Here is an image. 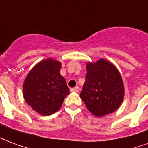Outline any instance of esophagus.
<instances>
[{"label": "esophagus", "mask_w": 148, "mask_h": 148, "mask_svg": "<svg viewBox=\"0 0 148 148\" xmlns=\"http://www.w3.org/2000/svg\"><path fill=\"white\" fill-rule=\"evenodd\" d=\"M71 91L74 92H78L79 91H80V88H79L78 86H76V87H74V88H71Z\"/></svg>", "instance_id": "34e87169"}]
</instances>
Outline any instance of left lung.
I'll return each instance as SVG.
<instances>
[{"instance_id": "left-lung-1", "label": "left lung", "mask_w": 148, "mask_h": 148, "mask_svg": "<svg viewBox=\"0 0 148 148\" xmlns=\"http://www.w3.org/2000/svg\"><path fill=\"white\" fill-rule=\"evenodd\" d=\"M86 69L80 97L87 109L97 117L116 111L124 98L123 82L118 69L105 59L88 62Z\"/></svg>"}]
</instances>
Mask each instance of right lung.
I'll return each instance as SVG.
<instances>
[{
    "label": "right lung",
    "instance_id": "add662e5",
    "mask_svg": "<svg viewBox=\"0 0 148 148\" xmlns=\"http://www.w3.org/2000/svg\"><path fill=\"white\" fill-rule=\"evenodd\" d=\"M60 62L48 58L35 65L25 79V100L42 116L55 113L69 94L66 81L60 73Z\"/></svg>",
    "mask_w": 148,
    "mask_h": 148
}]
</instances>
